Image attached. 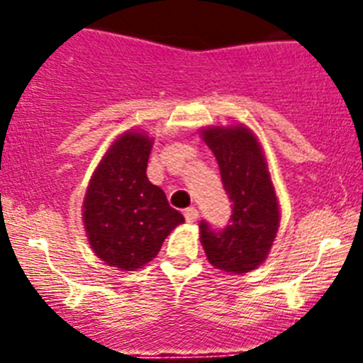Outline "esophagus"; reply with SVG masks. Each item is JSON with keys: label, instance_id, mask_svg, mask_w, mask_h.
I'll return each instance as SVG.
<instances>
[{"label": "esophagus", "instance_id": "34e87169", "mask_svg": "<svg viewBox=\"0 0 363 363\" xmlns=\"http://www.w3.org/2000/svg\"><path fill=\"white\" fill-rule=\"evenodd\" d=\"M184 216L189 223H192V221L198 220V209L196 207H189V209L184 211Z\"/></svg>", "mask_w": 363, "mask_h": 363}]
</instances>
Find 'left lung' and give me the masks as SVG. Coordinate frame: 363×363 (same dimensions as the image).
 I'll return each mask as SVG.
<instances>
[{"label":"left lung","mask_w":363,"mask_h":363,"mask_svg":"<svg viewBox=\"0 0 363 363\" xmlns=\"http://www.w3.org/2000/svg\"><path fill=\"white\" fill-rule=\"evenodd\" d=\"M203 140L216 156L233 214L223 229L201 220V245L214 267L230 274L249 272L267 258L280 221L265 156L245 127H211Z\"/></svg>","instance_id":"1"}]
</instances>
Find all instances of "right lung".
I'll return each mask as SVG.
<instances>
[{
    "instance_id": "obj_1",
    "label": "right lung",
    "mask_w": 363,
    "mask_h": 363,
    "mask_svg": "<svg viewBox=\"0 0 363 363\" xmlns=\"http://www.w3.org/2000/svg\"><path fill=\"white\" fill-rule=\"evenodd\" d=\"M152 142L140 133L118 138L91 179L83 221L96 255L112 267L134 271L162 249L184 216L147 178Z\"/></svg>"
}]
</instances>
